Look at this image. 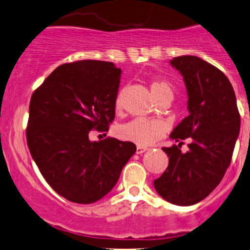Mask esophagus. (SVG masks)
<instances>
[{
	"mask_svg": "<svg viewBox=\"0 0 250 250\" xmlns=\"http://www.w3.org/2000/svg\"><path fill=\"white\" fill-rule=\"evenodd\" d=\"M146 150H147V148L143 147V146H137V153H138V155H141V153L145 152Z\"/></svg>",
	"mask_w": 250,
	"mask_h": 250,
	"instance_id": "esophagus-1",
	"label": "esophagus"
}]
</instances>
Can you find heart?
I'll return each mask as SVG.
<instances>
[{
	"mask_svg": "<svg viewBox=\"0 0 250 250\" xmlns=\"http://www.w3.org/2000/svg\"><path fill=\"white\" fill-rule=\"evenodd\" d=\"M151 93L156 100L166 94H172V85L167 81H152L150 84ZM121 106V95L116 99V109ZM166 132L165 125L160 121L147 120V118H134L130 122L120 125L117 134L121 139L132 141L139 146H150L163 137Z\"/></svg>",
	"mask_w": 250,
	"mask_h": 250,
	"instance_id": "heart-1",
	"label": "heart"
}]
</instances>
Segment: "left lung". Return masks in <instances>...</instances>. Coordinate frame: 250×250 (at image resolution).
Listing matches in <instances>:
<instances>
[{
	"label": "left lung",
	"instance_id": "left-lung-1",
	"mask_svg": "<svg viewBox=\"0 0 250 250\" xmlns=\"http://www.w3.org/2000/svg\"><path fill=\"white\" fill-rule=\"evenodd\" d=\"M184 78L188 116L170 133L178 145L163 147L169 157L167 169L153 186L163 200L192 206L204 200L224 178L239 134L241 117L229 78L219 69L193 55L170 60ZM190 137L189 151L181 153Z\"/></svg>",
	"mask_w": 250,
	"mask_h": 250
}]
</instances>
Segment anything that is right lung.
<instances>
[{"label": "right lung", "mask_w": 250, "mask_h": 250, "mask_svg": "<svg viewBox=\"0 0 250 250\" xmlns=\"http://www.w3.org/2000/svg\"><path fill=\"white\" fill-rule=\"evenodd\" d=\"M121 74L99 60L60 65L31 97L30 153L50 188L71 202L102 200L137 151L130 141L89 139L90 130L105 132L115 118Z\"/></svg>", "instance_id": "obj_1"}]
</instances>
